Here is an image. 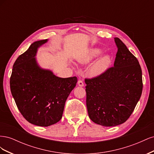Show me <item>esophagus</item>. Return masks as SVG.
Listing matches in <instances>:
<instances>
[{"label": "esophagus", "mask_w": 154, "mask_h": 154, "mask_svg": "<svg viewBox=\"0 0 154 154\" xmlns=\"http://www.w3.org/2000/svg\"><path fill=\"white\" fill-rule=\"evenodd\" d=\"M78 85L80 87H83L84 86V83H83V82L82 80H78Z\"/></svg>", "instance_id": "esophagus-1"}]
</instances>
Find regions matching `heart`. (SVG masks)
<instances>
[{
    "instance_id": "1",
    "label": "heart",
    "mask_w": 154,
    "mask_h": 154,
    "mask_svg": "<svg viewBox=\"0 0 154 154\" xmlns=\"http://www.w3.org/2000/svg\"><path fill=\"white\" fill-rule=\"evenodd\" d=\"M102 53V50L98 48H94L91 49L88 52L87 57L84 59V62H88L91 61L92 59H94ZM112 62V58L109 55H106L105 57L100 58L97 61L92 68V72L94 75H99L102 73L105 72L108 69Z\"/></svg>"
}]
</instances>
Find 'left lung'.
Masks as SVG:
<instances>
[{
  "label": "left lung",
  "mask_w": 154,
  "mask_h": 154,
  "mask_svg": "<svg viewBox=\"0 0 154 154\" xmlns=\"http://www.w3.org/2000/svg\"><path fill=\"white\" fill-rule=\"evenodd\" d=\"M114 67L100 76L85 79L86 104L93 122L104 127L125 123L133 112L143 90L142 71L137 59L119 38Z\"/></svg>",
  "instance_id": "left-lung-1"
}]
</instances>
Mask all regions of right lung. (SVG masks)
I'll use <instances>...</instances> for the list:
<instances>
[{"mask_svg": "<svg viewBox=\"0 0 154 154\" xmlns=\"http://www.w3.org/2000/svg\"><path fill=\"white\" fill-rule=\"evenodd\" d=\"M48 39L32 43L13 66L10 78L11 94L18 110L31 124L48 127L62 119L66 100L76 87V76H55L37 63L38 49Z\"/></svg>", "mask_w": 154, "mask_h": 154, "instance_id": "1", "label": "right lung"}]
</instances>
